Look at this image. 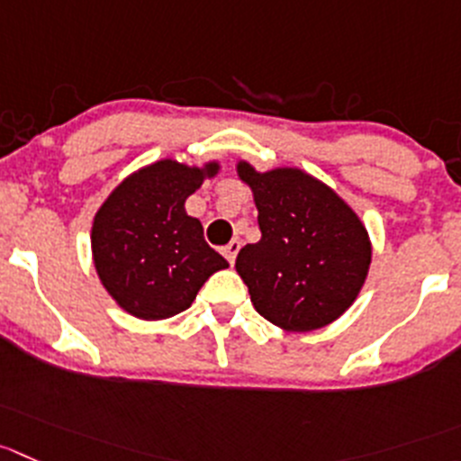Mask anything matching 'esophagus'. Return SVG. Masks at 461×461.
Here are the masks:
<instances>
[{"label":"esophagus","mask_w":461,"mask_h":461,"mask_svg":"<svg viewBox=\"0 0 461 461\" xmlns=\"http://www.w3.org/2000/svg\"><path fill=\"white\" fill-rule=\"evenodd\" d=\"M238 251H240V242H238V240H233V242H228L226 247H223V256H226V260L230 262V265H235V258H238Z\"/></svg>","instance_id":"1"}]
</instances>
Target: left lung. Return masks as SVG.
<instances>
[{
    "label": "left lung",
    "mask_w": 461,
    "mask_h": 461,
    "mask_svg": "<svg viewBox=\"0 0 461 461\" xmlns=\"http://www.w3.org/2000/svg\"><path fill=\"white\" fill-rule=\"evenodd\" d=\"M238 176L251 187L262 233L235 260L258 314L289 332L317 330L339 319L369 274L365 223L303 169L258 172L240 160Z\"/></svg>",
    "instance_id": "8db88e82"
}]
</instances>
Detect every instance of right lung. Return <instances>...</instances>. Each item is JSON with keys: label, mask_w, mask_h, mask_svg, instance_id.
<instances>
[{"label": "right lung", "mask_w": 461, "mask_h": 461, "mask_svg": "<svg viewBox=\"0 0 461 461\" xmlns=\"http://www.w3.org/2000/svg\"><path fill=\"white\" fill-rule=\"evenodd\" d=\"M219 162L190 167L165 158L131 174L108 194L92 221V260L122 310L144 321L169 319L196 299L205 280L228 262L185 212L187 196Z\"/></svg>", "instance_id": "1"}]
</instances>
